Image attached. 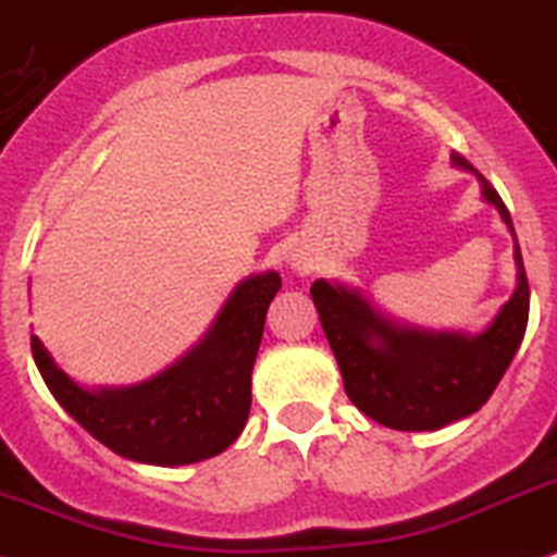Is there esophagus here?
<instances>
[{
  "label": "esophagus",
  "mask_w": 557,
  "mask_h": 557,
  "mask_svg": "<svg viewBox=\"0 0 557 557\" xmlns=\"http://www.w3.org/2000/svg\"><path fill=\"white\" fill-rule=\"evenodd\" d=\"M293 268H296L298 273H307V270H310V261H307V259H293Z\"/></svg>",
  "instance_id": "34e87169"
}]
</instances>
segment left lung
Masks as SVG:
<instances>
[{
    "instance_id": "obj_1",
    "label": "left lung",
    "mask_w": 557,
    "mask_h": 557,
    "mask_svg": "<svg viewBox=\"0 0 557 557\" xmlns=\"http://www.w3.org/2000/svg\"><path fill=\"white\" fill-rule=\"evenodd\" d=\"M450 163L479 180L482 199L496 208L516 242V289L479 335L394 321L360 289L341 282L318 278L310 287L349 400L394 431H440L476 414L516 358L530 318V284L510 211L462 154H450Z\"/></svg>"
}]
</instances>
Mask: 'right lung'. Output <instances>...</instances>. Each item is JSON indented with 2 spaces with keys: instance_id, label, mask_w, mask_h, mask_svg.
<instances>
[{
  "instance_id": "right-lung-1",
  "label": "right lung",
  "mask_w": 557,
  "mask_h": 557,
  "mask_svg": "<svg viewBox=\"0 0 557 557\" xmlns=\"http://www.w3.org/2000/svg\"><path fill=\"white\" fill-rule=\"evenodd\" d=\"M278 289L275 270L247 275L199 344L137 386H81L36 335L33 360L66 414L117 456L160 468L202 462L233 445L245 428L264 315Z\"/></svg>"
}]
</instances>
